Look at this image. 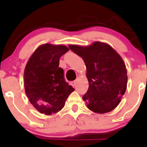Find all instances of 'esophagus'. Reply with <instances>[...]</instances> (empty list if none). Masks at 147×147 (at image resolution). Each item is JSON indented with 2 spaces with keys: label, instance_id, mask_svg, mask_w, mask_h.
Instances as JSON below:
<instances>
[{
  "label": "esophagus",
  "instance_id": "esophagus-1",
  "mask_svg": "<svg viewBox=\"0 0 147 147\" xmlns=\"http://www.w3.org/2000/svg\"><path fill=\"white\" fill-rule=\"evenodd\" d=\"M70 84L72 86V87H75L77 84V82L76 81H72V82H70Z\"/></svg>",
  "mask_w": 147,
  "mask_h": 147
}]
</instances>
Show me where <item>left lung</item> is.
Returning a JSON list of instances; mask_svg holds the SVG:
<instances>
[{
  "label": "left lung",
  "instance_id": "1",
  "mask_svg": "<svg viewBox=\"0 0 147 147\" xmlns=\"http://www.w3.org/2000/svg\"><path fill=\"white\" fill-rule=\"evenodd\" d=\"M69 47L85 63L89 88L82 99L87 108L99 114L115 109L127 84V71L121 56L110 45L97 41L89 46Z\"/></svg>",
  "mask_w": 147,
  "mask_h": 147
}]
</instances>
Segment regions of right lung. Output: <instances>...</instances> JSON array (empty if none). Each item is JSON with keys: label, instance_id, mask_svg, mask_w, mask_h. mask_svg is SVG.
Returning <instances> with one entry per match:
<instances>
[{"label": "right lung", "instance_id": "right-lung-1", "mask_svg": "<svg viewBox=\"0 0 147 147\" xmlns=\"http://www.w3.org/2000/svg\"><path fill=\"white\" fill-rule=\"evenodd\" d=\"M69 48L46 43L39 46L28 60L24 70V86L30 102L39 112L50 115L65 106L74 88L65 82L59 67L60 57Z\"/></svg>", "mask_w": 147, "mask_h": 147}]
</instances>
